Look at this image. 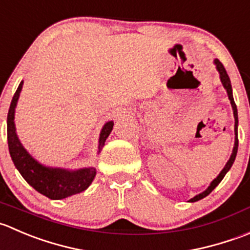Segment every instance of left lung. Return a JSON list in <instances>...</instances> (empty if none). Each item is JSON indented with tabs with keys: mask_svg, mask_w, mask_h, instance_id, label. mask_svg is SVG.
<instances>
[{
	"mask_svg": "<svg viewBox=\"0 0 250 250\" xmlns=\"http://www.w3.org/2000/svg\"><path fill=\"white\" fill-rule=\"evenodd\" d=\"M214 64H215V66H216V70L219 71L220 81H221L222 86H224V88L226 90L227 96H229V103H231L232 110H233V117H234V146H233V149H232L231 157H229V159L227 160V163H226V165L224 167V169H222L221 171H220V174L217 175V176L215 177V179L212 180L211 182H210V185L208 186V188L206 189V191H203L202 193L197 194V196H194L193 198L189 199L188 202H191V203H193V202H197V201H201V199H203L204 197L208 196L209 193H211L212 189H214L215 187H216L217 185L221 182V180L224 179L225 175H226L227 172H229V170L231 169L232 164H233L234 159H236L237 150H238V112H237V105H236V103H234L233 95H232L231 80H229V75H227L226 69L224 68V65H222V63L219 61V59H214Z\"/></svg>",
	"mask_w": 250,
	"mask_h": 250,
	"instance_id": "obj_1",
	"label": "left lung"
}]
</instances>
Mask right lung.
Here are the masks:
<instances>
[{
  "instance_id": "obj_1",
  "label": "right lung",
  "mask_w": 250,
  "mask_h": 250,
  "mask_svg": "<svg viewBox=\"0 0 250 250\" xmlns=\"http://www.w3.org/2000/svg\"><path fill=\"white\" fill-rule=\"evenodd\" d=\"M23 85L24 80H21L14 93L13 100L9 105L8 115H7V140H8L9 154L17 170L21 172L23 179L33 188H35L39 193L48 197L49 199L58 201V199L68 198V197L85 191L95 179V167H81L76 170L47 167L35 159L19 141L16 124H14V115H16L17 103H18ZM113 126H114L113 122H107L103 125L100 132L97 154H100L102 148L104 147L105 140L112 132Z\"/></svg>"
}]
</instances>
